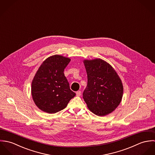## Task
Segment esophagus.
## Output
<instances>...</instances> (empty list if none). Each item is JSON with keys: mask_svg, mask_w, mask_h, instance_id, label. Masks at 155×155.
Instances as JSON below:
<instances>
[{"mask_svg": "<svg viewBox=\"0 0 155 155\" xmlns=\"http://www.w3.org/2000/svg\"><path fill=\"white\" fill-rule=\"evenodd\" d=\"M76 95H77L78 97L81 96V91H77V92H76Z\"/></svg>", "mask_w": 155, "mask_h": 155, "instance_id": "esophagus-1", "label": "esophagus"}]
</instances>
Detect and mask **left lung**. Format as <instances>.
Instances as JSON below:
<instances>
[{"mask_svg":"<svg viewBox=\"0 0 155 155\" xmlns=\"http://www.w3.org/2000/svg\"><path fill=\"white\" fill-rule=\"evenodd\" d=\"M88 84L83 98L89 110L99 116L114 110L122 101V81L110 64L100 58L84 60Z\"/></svg>","mask_w":155,"mask_h":155,"instance_id":"left-lung-1","label":"left lung"}]
</instances>
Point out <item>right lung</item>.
Wrapping results in <instances>:
<instances>
[{
    "label": "right lung",
    "mask_w": 155,
    "mask_h": 155,
    "mask_svg": "<svg viewBox=\"0 0 155 155\" xmlns=\"http://www.w3.org/2000/svg\"><path fill=\"white\" fill-rule=\"evenodd\" d=\"M70 59L60 55L47 58L36 71L31 82L33 101L42 111L55 113L65 109L76 94L69 87L64 70Z\"/></svg>",
    "instance_id": "right-lung-1"
}]
</instances>
